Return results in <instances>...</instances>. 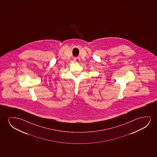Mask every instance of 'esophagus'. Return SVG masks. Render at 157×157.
Masks as SVG:
<instances>
[{
  "mask_svg": "<svg viewBox=\"0 0 157 157\" xmlns=\"http://www.w3.org/2000/svg\"><path fill=\"white\" fill-rule=\"evenodd\" d=\"M73 60L76 63H79L80 62V59L78 58H75L73 59Z\"/></svg>",
  "mask_w": 157,
  "mask_h": 157,
  "instance_id": "1",
  "label": "esophagus"
}]
</instances>
